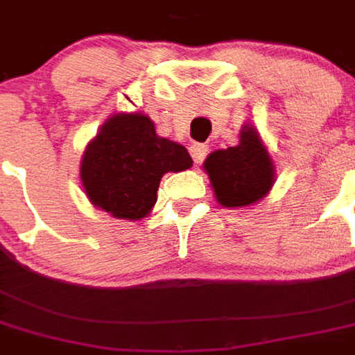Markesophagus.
Segmentation results:
<instances>
[{"mask_svg": "<svg viewBox=\"0 0 355 355\" xmlns=\"http://www.w3.org/2000/svg\"><path fill=\"white\" fill-rule=\"evenodd\" d=\"M207 146L205 144H192L190 146V155H192L193 163H201L205 159V155H207Z\"/></svg>", "mask_w": 355, "mask_h": 355, "instance_id": "34e87169", "label": "esophagus"}]
</instances>
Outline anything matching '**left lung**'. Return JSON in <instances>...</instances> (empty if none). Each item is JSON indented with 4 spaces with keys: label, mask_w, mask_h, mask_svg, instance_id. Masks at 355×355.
<instances>
[{
    "label": "left lung",
    "mask_w": 355,
    "mask_h": 355,
    "mask_svg": "<svg viewBox=\"0 0 355 355\" xmlns=\"http://www.w3.org/2000/svg\"><path fill=\"white\" fill-rule=\"evenodd\" d=\"M203 169L223 207H249L266 196L275 182L274 162L253 125H243L238 146L215 150Z\"/></svg>",
    "instance_id": "8db88e82"
}]
</instances>
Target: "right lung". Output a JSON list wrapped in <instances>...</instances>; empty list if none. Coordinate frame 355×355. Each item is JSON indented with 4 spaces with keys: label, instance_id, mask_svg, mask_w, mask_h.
<instances>
[{
    "label": "right lung",
    "instance_id": "obj_1",
    "mask_svg": "<svg viewBox=\"0 0 355 355\" xmlns=\"http://www.w3.org/2000/svg\"><path fill=\"white\" fill-rule=\"evenodd\" d=\"M192 163L182 144L157 137L148 116L116 114L89 142L80 177L94 207L140 220L155 205L163 175L190 169Z\"/></svg>",
    "mask_w": 355,
    "mask_h": 355
}]
</instances>
